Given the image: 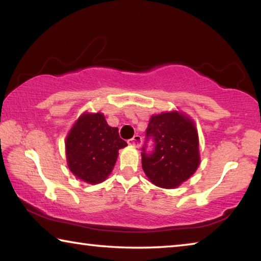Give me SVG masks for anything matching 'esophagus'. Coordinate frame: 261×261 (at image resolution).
<instances>
[{
	"label": "esophagus",
	"instance_id": "obj_1",
	"mask_svg": "<svg viewBox=\"0 0 261 261\" xmlns=\"http://www.w3.org/2000/svg\"><path fill=\"white\" fill-rule=\"evenodd\" d=\"M129 144L135 147H139L141 145V137L139 135H135L134 138H131L129 140Z\"/></svg>",
	"mask_w": 261,
	"mask_h": 261
}]
</instances>
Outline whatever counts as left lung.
Wrapping results in <instances>:
<instances>
[{
    "instance_id": "left-lung-1",
    "label": "left lung",
    "mask_w": 261,
    "mask_h": 261,
    "mask_svg": "<svg viewBox=\"0 0 261 261\" xmlns=\"http://www.w3.org/2000/svg\"><path fill=\"white\" fill-rule=\"evenodd\" d=\"M153 149L147 151V141ZM141 165L147 177L160 188L173 189L191 177L199 166V141L193 122L177 112L153 115L141 148Z\"/></svg>"
}]
</instances>
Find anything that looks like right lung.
Instances as JSON below:
<instances>
[{
    "label": "right lung",
    "instance_id": "1",
    "mask_svg": "<svg viewBox=\"0 0 261 261\" xmlns=\"http://www.w3.org/2000/svg\"><path fill=\"white\" fill-rule=\"evenodd\" d=\"M126 145L117 127L109 126L102 114H84L67 137L69 169L86 183L102 182L112 173L118 149Z\"/></svg>",
    "mask_w": 261,
    "mask_h": 261
}]
</instances>
